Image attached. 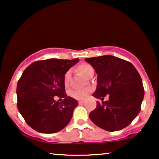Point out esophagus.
Returning <instances> with one entry per match:
<instances>
[{"instance_id":"obj_1","label":"esophagus","mask_w":159,"mask_h":159,"mask_svg":"<svg viewBox=\"0 0 159 159\" xmlns=\"http://www.w3.org/2000/svg\"><path fill=\"white\" fill-rule=\"evenodd\" d=\"M78 103H79V104H80V105H81V104H83L84 103V101H78Z\"/></svg>"}]
</instances>
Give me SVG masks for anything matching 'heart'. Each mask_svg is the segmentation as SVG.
<instances>
[{
  "label": "heart",
  "instance_id": "heart-1",
  "mask_svg": "<svg viewBox=\"0 0 159 159\" xmlns=\"http://www.w3.org/2000/svg\"><path fill=\"white\" fill-rule=\"evenodd\" d=\"M78 70L80 73L82 74V75L84 76V77H86L87 75H88V74L89 71H90L91 69H93V67L90 66V65H89L88 64H80L79 66L77 67ZM70 71H67L66 73V75L64 76V84L65 85H67V84H69V78H70ZM90 90H75L73 91L72 93H71V96L73 98H75L76 99H84L85 98L88 96L89 93H90Z\"/></svg>",
  "mask_w": 159,
  "mask_h": 159
}]
</instances>
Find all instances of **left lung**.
Returning a JSON list of instances; mask_svg holds the SVG:
<instances>
[{
	"instance_id": "left-lung-1",
	"label": "left lung",
	"mask_w": 159,
	"mask_h": 159,
	"mask_svg": "<svg viewBox=\"0 0 159 159\" xmlns=\"http://www.w3.org/2000/svg\"><path fill=\"white\" fill-rule=\"evenodd\" d=\"M97 73V88L93 96L109 95L107 101L97 102L89 114L95 125L108 132L127 127L140 111L144 98L142 79L129 61L113 56L85 58Z\"/></svg>"
}]
</instances>
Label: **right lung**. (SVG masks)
<instances>
[{"label": "right lung", "instance_id": "1", "mask_svg": "<svg viewBox=\"0 0 159 159\" xmlns=\"http://www.w3.org/2000/svg\"><path fill=\"white\" fill-rule=\"evenodd\" d=\"M78 61L79 58L38 61L24 71L17 82V108L26 123L37 132L56 133L72 118L78 103L65 93L64 76ZM55 96L64 100L56 102Z\"/></svg>", "mask_w": 159, "mask_h": 159}]
</instances>
